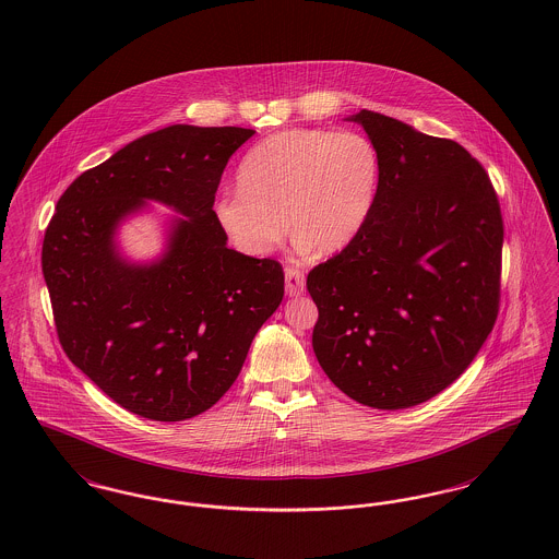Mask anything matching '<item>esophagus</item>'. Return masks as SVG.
Wrapping results in <instances>:
<instances>
[{"label": "esophagus", "instance_id": "esophagus-1", "mask_svg": "<svg viewBox=\"0 0 559 559\" xmlns=\"http://www.w3.org/2000/svg\"><path fill=\"white\" fill-rule=\"evenodd\" d=\"M285 289L287 295H301L306 289V276L299 267L287 266L285 270Z\"/></svg>", "mask_w": 559, "mask_h": 559}]
</instances>
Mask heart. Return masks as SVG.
Wrapping results in <instances>:
<instances>
[{
    "mask_svg": "<svg viewBox=\"0 0 559 559\" xmlns=\"http://www.w3.org/2000/svg\"><path fill=\"white\" fill-rule=\"evenodd\" d=\"M239 187L215 197L213 215L242 253H272L285 239L289 218L301 249L335 255L371 215L379 155L362 133L285 130L242 157Z\"/></svg>",
    "mask_w": 559,
    "mask_h": 559,
    "instance_id": "b5f03b06",
    "label": "heart"
}]
</instances>
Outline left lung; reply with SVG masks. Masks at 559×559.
<instances>
[{
  "instance_id": "1",
  "label": "left lung",
  "mask_w": 559,
  "mask_h": 559,
  "mask_svg": "<svg viewBox=\"0 0 559 559\" xmlns=\"http://www.w3.org/2000/svg\"><path fill=\"white\" fill-rule=\"evenodd\" d=\"M352 121L377 148L379 187L362 233L308 274L312 347L346 396L396 411L447 390L490 335L503 215L459 142L372 110Z\"/></svg>"
}]
</instances>
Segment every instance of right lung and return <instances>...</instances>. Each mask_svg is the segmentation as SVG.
<instances>
[{
  "instance_id": "1",
  "label": "right lung",
  "mask_w": 559,
  "mask_h": 559,
  "mask_svg": "<svg viewBox=\"0 0 559 559\" xmlns=\"http://www.w3.org/2000/svg\"><path fill=\"white\" fill-rule=\"evenodd\" d=\"M253 130L169 126L83 171L46 228L41 270L69 360L108 399L153 421L212 408L285 293L276 260L226 247L213 215L233 153ZM148 198L177 221L159 263L120 260L114 230Z\"/></svg>"
}]
</instances>
